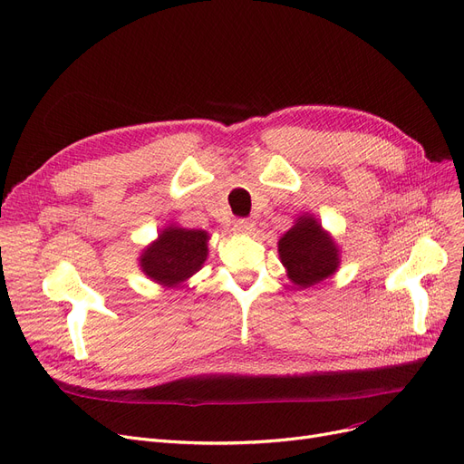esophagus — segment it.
Masks as SVG:
<instances>
[{"mask_svg":"<svg viewBox=\"0 0 464 464\" xmlns=\"http://www.w3.org/2000/svg\"><path fill=\"white\" fill-rule=\"evenodd\" d=\"M235 231L237 233H252L254 231V221L250 218H240L235 219Z\"/></svg>","mask_w":464,"mask_h":464,"instance_id":"obj_1","label":"esophagus"}]
</instances>
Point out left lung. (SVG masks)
Segmentation results:
<instances>
[{
  "mask_svg": "<svg viewBox=\"0 0 464 464\" xmlns=\"http://www.w3.org/2000/svg\"><path fill=\"white\" fill-rule=\"evenodd\" d=\"M278 254L288 276L301 288L324 280L339 266L334 240L309 216L299 218L297 224L278 240Z\"/></svg>",
  "mask_w": 464,
  "mask_h": 464,
  "instance_id": "8db88e82",
  "label": "left lung"
}]
</instances>
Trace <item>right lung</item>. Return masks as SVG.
I'll use <instances>...</instances> for the list:
<instances>
[{"label":"right lung","instance_id":"1","mask_svg":"<svg viewBox=\"0 0 464 464\" xmlns=\"http://www.w3.org/2000/svg\"><path fill=\"white\" fill-rule=\"evenodd\" d=\"M207 240L208 235L205 231L169 227L142 254L140 264L144 273L159 285L174 286L205 264L208 254Z\"/></svg>","mask_w":464,"mask_h":464}]
</instances>
